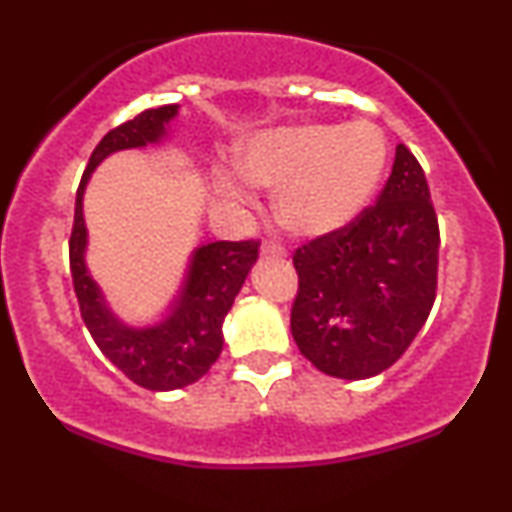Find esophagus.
<instances>
[{
  "label": "esophagus",
  "mask_w": 512,
  "mask_h": 512,
  "mask_svg": "<svg viewBox=\"0 0 512 512\" xmlns=\"http://www.w3.org/2000/svg\"><path fill=\"white\" fill-rule=\"evenodd\" d=\"M260 255L262 257H286V250L281 248L279 243H274V240H264L262 248H260Z\"/></svg>",
  "instance_id": "1"
}]
</instances>
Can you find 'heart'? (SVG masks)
<instances>
[{
    "label": "heart",
    "instance_id": "b5f03b06",
    "mask_svg": "<svg viewBox=\"0 0 512 512\" xmlns=\"http://www.w3.org/2000/svg\"><path fill=\"white\" fill-rule=\"evenodd\" d=\"M387 161L385 134L366 120L279 127L240 149V178L274 192L276 221L298 238L330 236L368 207ZM231 192H240L231 185Z\"/></svg>",
    "mask_w": 512,
    "mask_h": 512
}]
</instances>
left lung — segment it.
Returning <instances> with one entry per match:
<instances>
[{
	"mask_svg": "<svg viewBox=\"0 0 512 512\" xmlns=\"http://www.w3.org/2000/svg\"><path fill=\"white\" fill-rule=\"evenodd\" d=\"M438 219L424 168L404 144L378 202L293 255L291 334L332 378L363 380L397 361L424 327L438 284Z\"/></svg>",
	"mask_w": 512,
	"mask_h": 512,
	"instance_id": "1",
	"label": "left lung"
}]
</instances>
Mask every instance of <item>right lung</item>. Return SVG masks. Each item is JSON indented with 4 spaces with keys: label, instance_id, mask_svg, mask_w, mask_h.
<instances>
[{
    "label": "right lung",
    "instance_id": "right-lung-1",
    "mask_svg": "<svg viewBox=\"0 0 512 512\" xmlns=\"http://www.w3.org/2000/svg\"><path fill=\"white\" fill-rule=\"evenodd\" d=\"M180 105H161L110 129L93 149L84 178L76 190L74 226L69 238V269L79 310L93 342L132 383L154 392L180 390L197 383L214 366L223 349V320L243 289L245 276L257 260V240H216L192 252L170 313L151 327H129L105 303L101 286L86 267L84 192L88 178L103 158L115 151L142 149L168 137L170 120Z\"/></svg>",
    "mask_w": 512,
    "mask_h": 512
}]
</instances>
